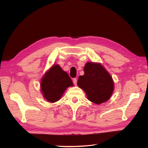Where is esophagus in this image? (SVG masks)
Here are the masks:
<instances>
[{"mask_svg": "<svg viewBox=\"0 0 148 148\" xmlns=\"http://www.w3.org/2000/svg\"><path fill=\"white\" fill-rule=\"evenodd\" d=\"M73 83L75 85H77V78H73Z\"/></svg>", "mask_w": 148, "mask_h": 148, "instance_id": "esophagus-1", "label": "esophagus"}]
</instances>
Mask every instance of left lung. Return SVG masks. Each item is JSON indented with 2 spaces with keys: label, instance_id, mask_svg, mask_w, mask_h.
<instances>
[{
  "label": "left lung",
  "instance_id": "8db88e82",
  "mask_svg": "<svg viewBox=\"0 0 148 148\" xmlns=\"http://www.w3.org/2000/svg\"><path fill=\"white\" fill-rule=\"evenodd\" d=\"M84 72L79 77L77 84L86 94L88 99L96 104L108 101L114 89L110 75L101 64L94 62L86 64Z\"/></svg>",
  "mask_w": 148,
  "mask_h": 148
}]
</instances>
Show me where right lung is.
<instances>
[{
  "instance_id": "1",
  "label": "right lung",
  "mask_w": 148,
  "mask_h": 148,
  "mask_svg": "<svg viewBox=\"0 0 148 148\" xmlns=\"http://www.w3.org/2000/svg\"><path fill=\"white\" fill-rule=\"evenodd\" d=\"M73 83L66 72L58 65H53L44 74L41 82V92L49 102H57L61 98L67 88Z\"/></svg>"
}]
</instances>
